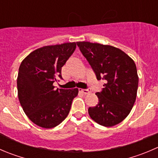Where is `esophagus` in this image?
I'll return each instance as SVG.
<instances>
[{"label":"esophagus","mask_w":158,"mask_h":158,"mask_svg":"<svg viewBox=\"0 0 158 158\" xmlns=\"http://www.w3.org/2000/svg\"><path fill=\"white\" fill-rule=\"evenodd\" d=\"M79 92H81L82 93H83V94H89V93H91V91H90V89H79Z\"/></svg>","instance_id":"esophagus-1"}]
</instances>
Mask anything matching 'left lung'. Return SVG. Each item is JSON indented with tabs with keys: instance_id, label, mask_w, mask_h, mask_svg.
<instances>
[{
	"instance_id": "8db88e82",
	"label": "left lung",
	"mask_w": 158,
	"mask_h": 158,
	"mask_svg": "<svg viewBox=\"0 0 158 158\" xmlns=\"http://www.w3.org/2000/svg\"><path fill=\"white\" fill-rule=\"evenodd\" d=\"M98 80L104 83L96 93L99 102L88 110L90 117L104 127L123 121L132 110L137 97L138 76L134 60L111 45L89 42H76Z\"/></svg>"
}]
</instances>
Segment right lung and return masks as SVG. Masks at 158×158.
Masks as SVG:
<instances>
[{"instance_id": "right-lung-1", "label": "right lung", "mask_w": 158, "mask_h": 158, "mask_svg": "<svg viewBox=\"0 0 158 158\" xmlns=\"http://www.w3.org/2000/svg\"><path fill=\"white\" fill-rule=\"evenodd\" d=\"M76 42L48 45L31 52L21 62L17 85L18 99L27 117L38 126L50 129L68 116L78 89H56L62 79V67L76 50Z\"/></svg>"}]
</instances>
